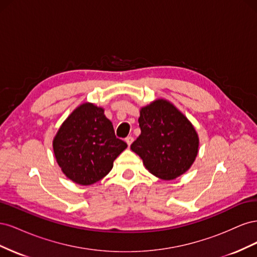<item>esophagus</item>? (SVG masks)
I'll use <instances>...</instances> for the list:
<instances>
[{"instance_id":"esophagus-1","label":"esophagus","mask_w":257,"mask_h":257,"mask_svg":"<svg viewBox=\"0 0 257 257\" xmlns=\"http://www.w3.org/2000/svg\"><path fill=\"white\" fill-rule=\"evenodd\" d=\"M125 142H126V144L128 145V147L132 145V143L134 142V137L133 136H127L126 138H125Z\"/></svg>"}]
</instances>
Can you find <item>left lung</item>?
Segmentation results:
<instances>
[{"mask_svg": "<svg viewBox=\"0 0 257 257\" xmlns=\"http://www.w3.org/2000/svg\"><path fill=\"white\" fill-rule=\"evenodd\" d=\"M142 134L131 149L144 161L151 174L172 180L188 170L198 152V136L190 121L165 99L141 110Z\"/></svg>", "mask_w": 257, "mask_h": 257, "instance_id": "8db88e82", "label": "left lung"}]
</instances>
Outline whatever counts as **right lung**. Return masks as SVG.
Wrapping results in <instances>:
<instances>
[{
  "label": "right lung",
  "instance_id": "1",
  "mask_svg": "<svg viewBox=\"0 0 257 257\" xmlns=\"http://www.w3.org/2000/svg\"><path fill=\"white\" fill-rule=\"evenodd\" d=\"M126 147V143L115 137L103 108L90 103L76 108L53 139V152L62 172L81 185L104 178Z\"/></svg>",
  "mask_w": 257,
  "mask_h": 257
}]
</instances>
